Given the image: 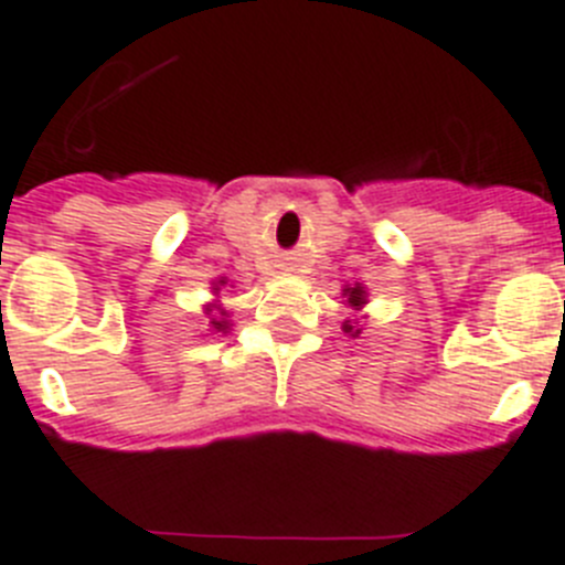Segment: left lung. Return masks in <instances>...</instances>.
I'll return each instance as SVG.
<instances>
[{
	"label": "left lung",
	"instance_id": "1",
	"mask_svg": "<svg viewBox=\"0 0 565 565\" xmlns=\"http://www.w3.org/2000/svg\"><path fill=\"white\" fill-rule=\"evenodd\" d=\"M344 296H348V305L350 307H362L364 305V290H362V287H348V290H344ZM341 330H344V333H350V335L362 333V330H355V327L350 324V321H344V327H341Z\"/></svg>",
	"mask_w": 565,
	"mask_h": 565
}]
</instances>
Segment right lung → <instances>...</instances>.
Returning <instances> with one entry per match:
<instances>
[{
    "instance_id": "obj_1",
    "label": "right lung",
    "mask_w": 565,
    "mask_h": 565,
    "mask_svg": "<svg viewBox=\"0 0 565 565\" xmlns=\"http://www.w3.org/2000/svg\"><path fill=\"white\" fill-rule=\"evenodd\" d=\"M221 284H224V281H221ZM212 310H215V307H210V312H212ZM224 316H226V312H221V316H217V319H212L210 324L215 327V330H226V321H224Z\"/></svg>"
}]
</instances>
